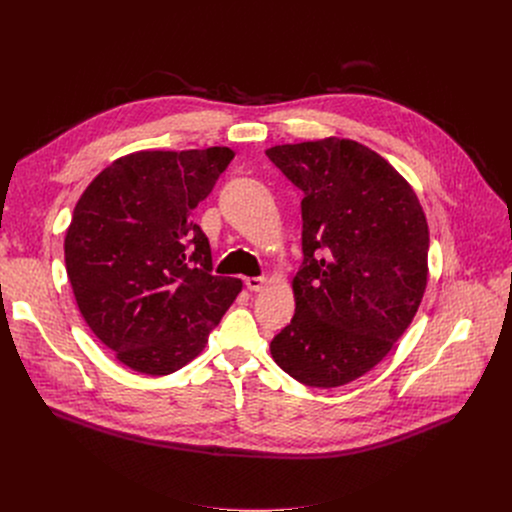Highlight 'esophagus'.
Segmentation results:
<instances>
[{
	"label": "esophagus",
	"mask_w": 512,
	"mask_h": 512,
	"mask_svg": "<svg viewBox=\"0 0 512 512\" xmlns=\"http://www.w3.org/2000/svg\"><path fill=\"white\" fill-rule=\"evenodd\" d=\"M245 285H247V289H251V291H261V289L267 285V277H247V279H245Z\"/></svg>",
	"instance_id": "esophagus-1"
}]
</instances>
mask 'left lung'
Returning <instances> with one entry per match:
<instances>
[{"instance_id":"8db88e82","label":"left lung","mask_w":512,"mask_h":512,"mask_svg":"<svg viewBox=\"0 0 512 512\" xmlns=\"http://www.w3.org/2000/svg\"><path fill=\"white\" fill-rule=\"evenodd\" d=\"M302 192L296 314L271 356L308 387H340L379 364L427 285L429 231L417 194L377 152L328 137L269 148Z\"/></svg>"}]
</instances>
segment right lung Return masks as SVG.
<instances>
[{
	"label": "right lung",
	"instance_id": "obj_1",
	"mask_svg": "<svg viewBox=\"0 0 512 512\" xmlns=\"http://www.w3.org/2000/svg\"><path fill=\"white\" fill-rule=\"evenodd\" d=\"M235 152H135L105 168L79 198L64 239L77 306L125 367L170 375L208 342L243 287L212 275L194 208Z\"/></svg>",
	"mask_w": 512,
	"mask_h": 512
}]
</instances>
